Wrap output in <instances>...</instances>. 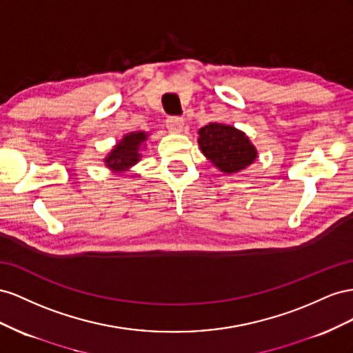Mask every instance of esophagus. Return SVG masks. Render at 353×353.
Wrapping results in <instances>:
<instances>
[{
    "label": "esophagus",
    "mask_w": 353,
    "mask_h": 353,
    "mask_svg": "<svg viewBox=\"0 0 353 353\" xmlns=\"http://www.w3.org/2000/svg\"><path fill=\"white\" fill-rule=\"evenodd\" d=\"M183 119L180 118V117H168L167 119H165V125H167V128L170 130V132H173V133H179L180 130L183 128Z\"/></svg>",
    "instance_id": "obj_1"
}]
</instances>
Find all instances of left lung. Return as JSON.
<instances>
[{"label":"left lung","mask_w":353,"mask_h":353,"mask_svg":"<svg viewBox=\"0 0 353 353\" xmlns=\"http://www.w3.org/2000/svg\"><path fill=\"white\" fill-rule=\"evenodd\" d=\"M203 154L223 173H236L248 167L257 157L256 148L239 130L211 123L198 132Z\"/></svg>","instance_id":"8db88e82"}]
</instances>
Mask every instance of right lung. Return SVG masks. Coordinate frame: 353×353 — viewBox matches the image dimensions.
Here are the masks:
<instances>
[{"label": "right lung", "mask_w": 353, "mask_h": 353, "mask_svg": "<svg viewBox=\"0 0 353 353\" xmlns=\"http://www.w3.org/2000/svg\"><path fill=\"white\" fill-rule=\"evenodd\" d=\"M146 140V134L142 132L132 133L123 139V142H119L112 152L106 158V164L112 170H125L128 167L134 165L139 158V149Z\"/></svg>", "instance_id": "obj_1"}]
</instances>
